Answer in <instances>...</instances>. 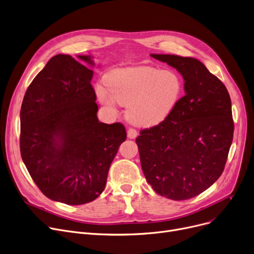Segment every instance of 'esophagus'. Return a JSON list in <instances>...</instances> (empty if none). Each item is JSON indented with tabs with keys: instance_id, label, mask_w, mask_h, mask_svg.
Instances as JSON below:
<instances>
[{
	"instance_id": "esophagus-1",
	"label": "esophagus",
	"mask_w": 254,
	"mask_h": 254,
	"mask_svg": "<svg viewBox=\"0 0 254 254\" xmlns=\"http://www.w3.org/2000/svg\"><path fill=\"white\" fill-rule=\"evenodd\" d=\"M127 135L129 138H135L137 136V131L133 128H129L127 131Z\"/></svg>"
}]
</instances>
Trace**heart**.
Returning a JSON list of instances; mask_svg holds the SVG:
<instances>
[{
	"instance_id": "1",
	"label": "heart",
	"mask_w": 254,
	"mask_h": 254,
	"mask_svg": "<svg viewBox=\"0 0 254 254\" xmlns=\"http://www.w3.org/2000/svg\"><path fill=\"white\" fill-rule=\"evenodd\" d=\"M107 85H98L96 94L104 107L119 102L127 106L126 117L140 127L155 126L173 112L181 99L183 81L171 69L153 66L126 67L112 71Z\"/></svg>"
}]
</instances>
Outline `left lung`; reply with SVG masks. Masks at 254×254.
<instances>
[{
    "mask_svg": "<svg viewBox=\"0 0 254 254\" xmlns=\"http://www.w3.org/2000/svg\"><path fill=\"white\" fill-rule=\"evenodd\" d=\"M151 56L182 73L186 95L163 122L140 131L135 141L141 168L159 195L190 199L211 187L225 169L234 134L230 94L196 58Z\"/></svg>",
    "mask_w": 254,
    "mask_h": 254,
    "instance_id": "obj_1",
    "label": "left lung"
}]
</instances>
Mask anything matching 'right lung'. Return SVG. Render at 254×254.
<instances>
[{"mask_svg":"<svg viewBox=\"0 0 254 254\" xmlns=\"http://www.w3.org/2000/svg\"><path fill=\"white\" fill-rule=\"evenodd\" d=\"M78 57L94 65L90 56ZM92 76L70 55H55L28 86L21 104L24 165L45 196L67 205L100 195L127 137L123 124L98 121Z\"/></svg>","mask_w":254,"mask_h":254,"instance_id":"1","label":"right lung"}]
</instances>
